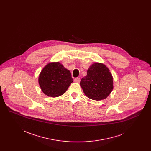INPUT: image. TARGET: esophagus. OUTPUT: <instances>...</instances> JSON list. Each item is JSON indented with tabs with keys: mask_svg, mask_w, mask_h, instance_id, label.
<instances>
[{
	"mask_svg": "<svg viewBox=\"0 0 151 151\" xmlns=\"http://www.w3.org/2000/svg\"><path fill=\"white\" fill-rule=\"evenodd\" d=\"M74 81L75 82V83H79L80 81V79L79 78H75V80H74Z\"/></svg>",
	"mask_w": 151,
	"mask_h": 151,
	"instance_id": "esophagus-1",
	"label": "esophagus"
}]
</instances>
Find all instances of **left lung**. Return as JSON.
I'll use <instances>...</instances> for the list:
<instances>
[{
	"mask_svg": "<svg viewBox=\"0 0 151 151\" xmlns=\"http://www.w3.org/2000/svg\"><path fill=\"white\" fill-rule=\"evenodd\" d=\"M80 86L88 98L99 101L105 99L113 89V78L108 67L101 63H94L88 68Z\"/></svg>",
	"mask_w": 151,
	"mask_h": 151,
	"instance_id": "left-lung-1",
	"label": "left lung"
}]
</instances>
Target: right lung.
Returning <instances> with one entry per match:
<instances>
[{
  "instance_id": "add662e5",
  "label": "right lung",
  "mask_w": 151,
  "mask_h": 151,
  "mask_svg": "<svg viewBox=\"0 0 151 151\" xmlns=\"http://www.w3.org/2000/svg\"><path fill=\"white\" fill-rule=\"evenodd\" d=\"M72 82L71 72L59 62H50L46 65L38 77L42 91L51 97L63 94Z\"/></svg>"
}]
</instances>
